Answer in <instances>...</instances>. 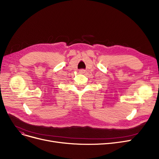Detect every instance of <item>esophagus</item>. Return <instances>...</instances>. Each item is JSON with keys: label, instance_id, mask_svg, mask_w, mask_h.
<instances>
[{"label": "esophagus", "instance_id": "1", "mask_svg": "<svg viewBox=\"0 0 159 159\" xmlns=\"http://www.w3.org/2000/svg\"><path fill=\"white\" fill-rule=\"evenodd\" d=\"M79 73H81V74H83V73H85V70H84V69H80V70H79Z\"/></svg>", "mask_w": 159, "mask_h": 159}]
</instances>
